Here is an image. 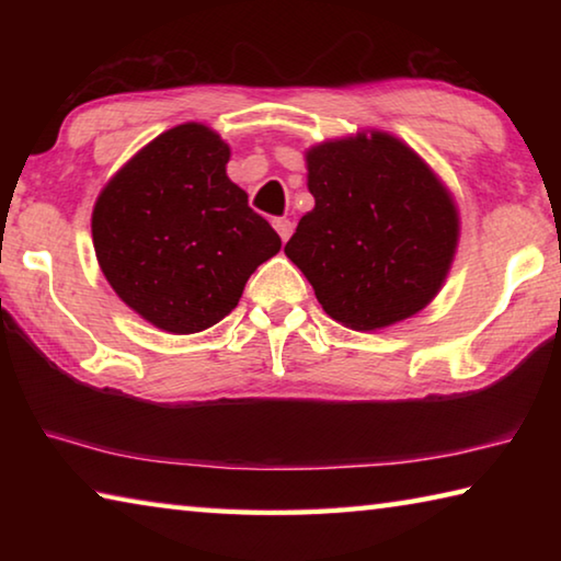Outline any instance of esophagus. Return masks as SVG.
<instances>
[{
	"instance_id": "34e87169",
	"label": "esophagus",
	"mask_w": 561,
	"mask_h": 561,
	"mask_svg": "<svg viewBox=\"0 0 561 561\" xmlns=\"http://www.w3.org/2000/svg\"><path fill=\"white\" fill-rule=\"evenodd\" d=\"M272 225H274V230H277V234L282 237V242H287L294 232V222L287 220V217H277Z\"/></svg>"
}]
</instances>
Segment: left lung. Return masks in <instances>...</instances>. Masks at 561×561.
I'll use <instances>...</instances> for the list:
<instances>
[{
  "mask_svg": "<svg viewBox=\"0 0 561 561\" xmlns=\"http://www.w3.org/2000/svg\"><path fill=\"white\" fill-rule=\"evenodd\" d=\"M314 210L284 247L331 319L374 331L413 317L450 270L458 213L431 168L386 133L307 153Z\"/></svg>",
  "mask_w": 561,
  "mask_h": 561,
  "instance_id": "8db88e82",
  "label": "left lung"
}]
</instances>
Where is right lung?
<instances>
[{"label":"right lung","instance_id":"right-lung-1","mask_svg":"<svg viewBox=\"0 0 561 561\" xmlns=\"http://www.w3.org/2000/svg\"><path fill=\"white\" fill-rule=\"evenodd\" d=\"M227 160L217 133L185 123L130 158L93 207L101 272L133 311L170 334L225 319L250 274L282 247L227 178Z\"/></svg>","mask_w":561,"mask_h":561}]
</instances>
